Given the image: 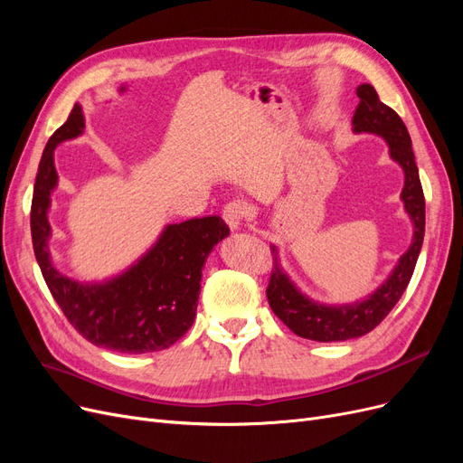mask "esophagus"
<instances>
[{"instance_id": "34e87169", "label": "esophagus", "mask_w": 463, "mask_h": 463, "mask_svg": "<svg viewBox=\"0 0 463 463\" xmlns=\"http://www.w3.org/2000/svg\"><path fill=\"white\" fill-rule=\"evenodd\" d=\"M222 214H223V220H226V223H228V228L232 232H235V230L241 228L243 220L249 216V208L243 201H232V203L223 206Z\"/></svg>"}]
</instances>
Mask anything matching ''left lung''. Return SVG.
<instances>
[{
    "instance_id": "1",
    "label": "left lung",
    "mask_w": 463,
    "mask_h": 463,
    "mask_svg": "<svg viewBox=\"0 0 463 463\" xmlns=\"http://www.w3.org/2000/svg\"><path fill=\"white\" fill-rule=\"evenodd\" d=\"M359 106L354 114L355 133L381 135L390 146V156L402 165L405 184L402 189V201L405 213L413 222V241L410 249L400 257L396 269L386 278V282L376 288L367 299L349 305H322L315 303L296 288L289 276L278 262L276 247L272 245L274 264L266 298L274 315L293 332L315 342H342L371 332L386 318L400 301L413 276L417 257L421 253L425 237V197L419 181V170L411 150V138L402 118L394 109L381 102L371 85L357 87Z\"/></svg>"
}]
</instances>
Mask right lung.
I'll return each instance as SVG.
<instances>
[{
	"instance_id": "right-lung-1",
	"label": "right lung",
	"mask_w": 463,
	"mask_h": 463,
	"mask_svg": "<svg viewBox=\"0 0 463 463\" xmlns=\"http://www.w3.org/2000/svg\"><path fill=\"white\" fill-rule=\"evenodd\" d=\"M82 129V108L75 104L42 154L31 206L38 266L55 303L82 338L119 354L160 352L191 328L197 315L204 260L214 245L230 235V228L218 216L170 223L146 255L116 278L102 284H79L63 276L53 266L48 249L50 197L58 185L53 150L79 137Z\"/></svg>"
}]
</instances>
